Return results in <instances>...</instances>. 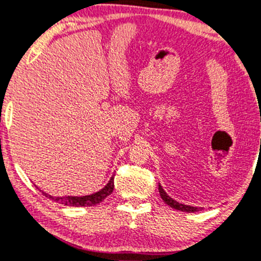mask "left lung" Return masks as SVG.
Returning <instances> with one entry per match:
<instances>
[{"mask_svg": "<svg viewBox=\"0 0 261 261\" xmlns=\"http://www.w3.org/2000/svg\"><path fill=\"white\" fill-rule=\"evenodd\" d=\"M159 192H160V196L163 198V200L165 201L168 205H170L171 208H174V210L182 211V212H187V213L199 212V211L203 210V208H198V206H191V205H186V204L178 203V201H175L174 199H171L170 196H169V195L164 191V189L161 187V185H159Z\"/></svg>", "mask_w": 261, "mask_h": 261, "instance_id": "left-lung-1", "label": "left lung"}]
</instances>
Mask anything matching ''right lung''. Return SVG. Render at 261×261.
<instances>
[{"instance_id":"1","label":"right lung","mask_w":261,"mask_h":261,"mask_svg":"<svg viewBox=\"0 0 261 261\" xmlns=\"http://www.w3.org/2000/svg\"><path fill=\"white\" fill-rule=\"evenodd\" d=\"M114 189V177L110 178L109 182L107 183V186L101 189L100 191L95 192V194L86 195V196H51V195L45 194L46 198L51 199L56 203L63 204V205H70V206H92L96 204L101 203L107 196H109Z\"/></svg>"}]
</instances>
